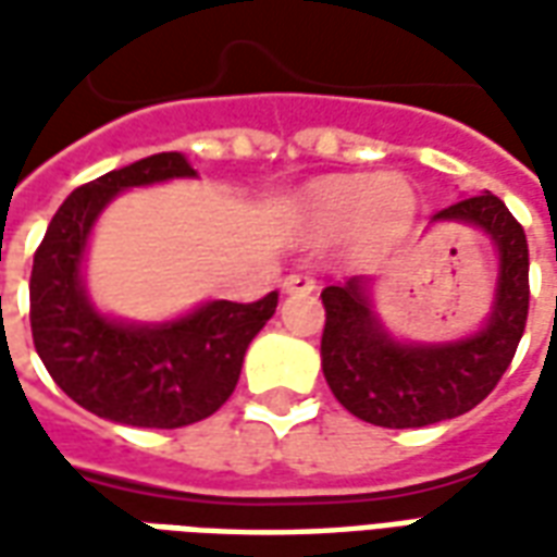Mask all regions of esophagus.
<instances>
[{
  "label": "esophagus",
  "instance_id": "1",
  "mask_svg": "<svg viewBox=\"0 0 557 557\" xmlns=\"http://www.w3.org/2000/svg\"><path fill=\"white\" fill-rule=\"evenodd\" d=\"M315 289V280L310 274H289L283 277V292L286 295H310Z\"/></svg>",
  "mask_w": 557,
  "mask_h": 557
}]
</instances>
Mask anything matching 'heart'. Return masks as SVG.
Here are the masks:
<instances>
[{"instance_id": "obj_1", "label": "heart", "mask_w": 557, "mask_h": 557, "mask_svg": "<svg viewBox=\"0 0 557 557\" xmlns=\"http://www.w3.org/2000/svg\"><path fill=\"white\" fill-rule=\"evenodd\" d=\"M411 206L406 182L394 175H351L315 187L307 202V223L315 232H337L351 226L363 214L373 218H397Z\"/></svg>"}]
</instances>
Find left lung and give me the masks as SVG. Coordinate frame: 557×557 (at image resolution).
<instances>
[{"label": "left lung", "mask_w": 557, "mask_h": 557, "mask_svg": "<svg viewBox=\"0 0 557 557\" xmlns=\"http://www.w3.org/2000/svg\"><path fill=\"white\" fill-rule=\"evenodd\" d=\"M430 223L474 226L498 256L495 298L486 322L459 339L409 343L394 337L375 310L367 274L322 289V373L355 418L411 430L459 418L490 397L510 367L528 319V242L498 196L483 190L432 214Z\"/></svg>", "instance_id": "left-lung-1"}]
</instances>
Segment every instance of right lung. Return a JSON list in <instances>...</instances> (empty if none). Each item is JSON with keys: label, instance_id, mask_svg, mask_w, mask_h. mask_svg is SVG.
Returning <instances> with one entry per match:
<instances>
[{"label": "right lung", "instance_id": "obj_1", "mask_svg": "<svg viewBox=\"0 0 557 557\" xmlns=\"http://www.w3.org/2000/svg\"><path fill=\"white\" fill-rule=\"evenodd\" d=\"M196 178L182 151H160L83 184L59 206L32 262L29 322L53 382L91 414L146 430H178L232 397L244 351L277 310L262 301H206L166 322L101 313L83 265L101 211L131 187Z\"/></svg>", "mask_w": 557, "mask_h": 557}]
</instances>
